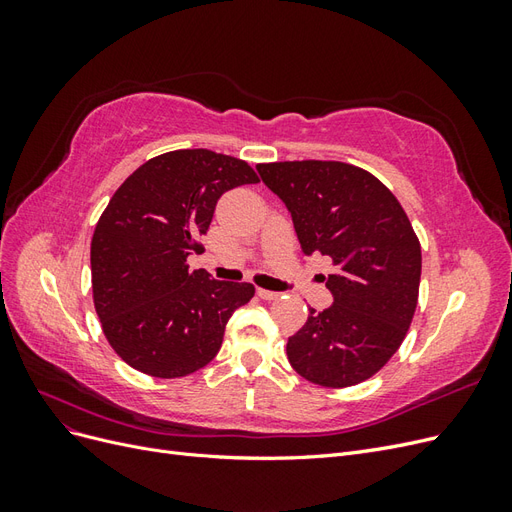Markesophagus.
Segmentation results:
<instances>
[{"mask_svg": "<svg viewBox=\"0 0 512 512\" xmlns=\"http://www.w3.org/2000/svg\"><path fill=\"white\" fill-rule=\"evenodd\" d=\"M258 297L265 299V301H275L277 297H280V292H273V290H265V288H258Z\"/></svg>", "mask_w": 512, "mask_h": 512, "instance_id": "obj_1", "label": "esophagus"}]
</instances>
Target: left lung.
Masks as SVG:
<instances>
[{"mask_svg": "<svg viewBox=\"0 0 512 512\" xmlns=\"http://www.w3.org/2000/svg\"><path fill=\"white\" fill-rule=\"evenodd\" d=\"M286 205L305 256H329L333 303L288 337L305 380L344 389L380 371L404 342L421 284V245L393 192L344 162L256 166Z\"/></svg>", "mask_w": 512, "mask_h": 512, "instance_id": "8db88e82", "label": "left lung"}]
</instances>
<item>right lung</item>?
Segmentation results:
<instances>
[{"instance_id":"add662e5","label":"right lung","mask_w":512,"mask_h":512,"mask_svg":"<svg viewBox=\"0 0 512 512\" xmlns=\"http://www.w3.org/2000/svg\"><path fill=\"white\" fill-rule=\"evenodd\" d=\"M258 183L247 162L209 149L151 158L119 185L91 239V288L108 344L153 378H181L220 352L247 282L190 271L224 192Z\"/></svg>"}]
</instances>
